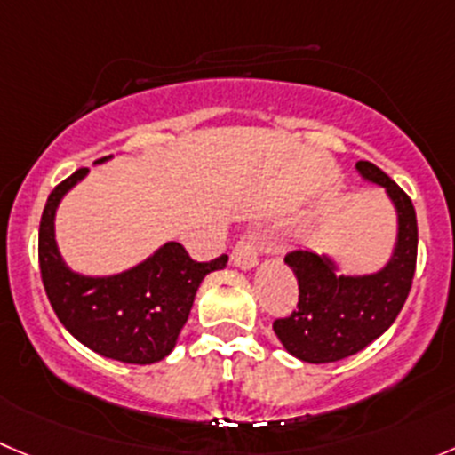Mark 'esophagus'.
Instances as JSON below:
<instances>
[{"mask_svg":"<svg viewBox=\"0 0 455 455\" xmlns=\"http://www.w3.org/2000/svg\"><path fill=\"white\" fill-rule=\"evenodd\" d=\"M232 263L241 270H252L259 263V252H257V239L254 235L241 236L239 243L232 250Z\"/></svg>","mask_w":455,"mask_h":455,"instance_id":"1","label":"esophagus"}]
</instances>
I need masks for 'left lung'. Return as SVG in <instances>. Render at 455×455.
Segmentation results:
<instances>
[{
    "mask_svg": "<svg viewBox=\"0 0 455 455\" xmlns=\"http://www.w3.org/2000/svg\"><path fill=\"white\" fill-rule=\"evenodd\" d=\"M366 180L382 185L397 212L393 257L375 275L344 276L328 257L292 250L285 263L299 283L297 310L275 319L276 337L290 355L310 364H328L364 350L400 315L415 275L418 219L404 189L369 160L357 163Z\"/></svg>",
    "mask_w": 455,
    "mask_h": 455,
    "instance_id": "8db88e82",
    "label": "left lung"
}]
</instances>
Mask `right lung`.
Segmentation results:
<instances>
[{
  "instance_id": "1",
  "label": "right lung",
  "mask_w": 455,
  "mask_h": 455,
  "mask_svg": "<svg viewBox=\"0 0 455 455\" xmlns=\"http://www.w3.org/2000/svg\"><path fill=\"white\" fill-rule=\"evenodd\" d=\"M86 172L82 167L64 179L42 212L37 254L46 297L62 326L86 348L124 364H154L176 346L201 281L225 267L228 257L194 261L183 245L170 241L120 275L84 276L68 270L55 243V210Z\"/></svg>"
}]
</instances>
